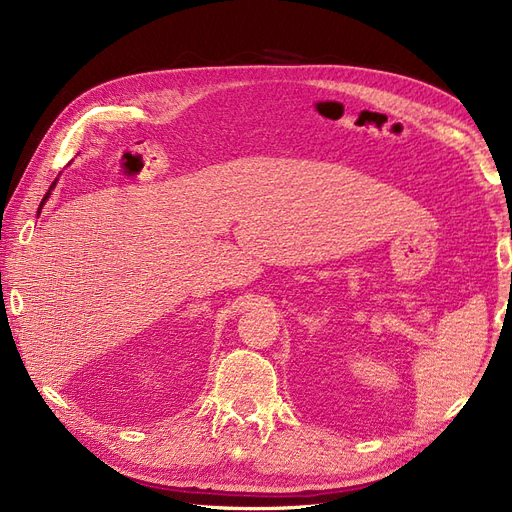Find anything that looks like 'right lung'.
I'll list each match as a JSON object with an SVG mask.
<instances>
[{
	"mask_svg": "<svg viewBox=\"0 0 512 512\" xmlns=\"http://www.w3.org/2000/svg\"><path fill=\"white\" fill-rule=\"evenodd\" d=\"M48 196H50V192H48V194H46V196H44V200H42V204H40V208H42V206H44V202H46V198H48Z\"/></svg>",
	"mask_w": 512,
	"mask_h": 512,
	"instance_id": "right-lung-1",
	"label": "right lung"
}]
</instances>
